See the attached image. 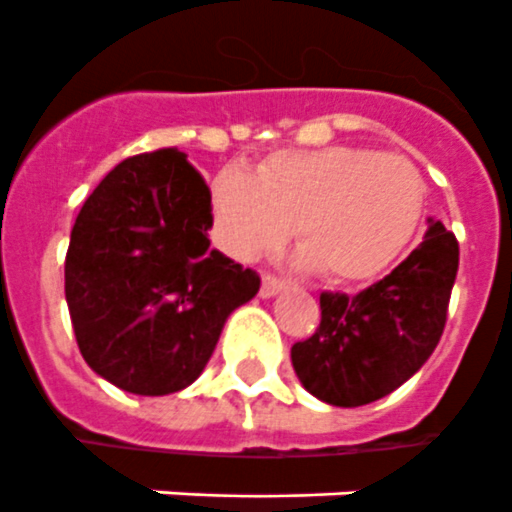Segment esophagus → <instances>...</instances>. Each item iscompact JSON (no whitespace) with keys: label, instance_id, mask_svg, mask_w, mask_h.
Instances as JSON below:
<instances>
[{"label":"esophagus","instance_id":"34e87169","mask_svg":"<svg viewBox=\"0 0 512 512\" xmlns=\"http://www.w3.org/2000/svg\"><path fill=\"white\" fill-rule=\"evenodd\" d=\"M280 290H285V280H280V277H275V275L261 277V296L272 298V296H277Z\"/></svg>","mask_w":512,"mask_h":512}]
</instances>
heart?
Returning a JSON list of instances; mask_svg holds the SVG:
<instances>
[{
    "instance_id": "obj_1",
    "label": "heart",
    "mask_w": 512,
    "mask_h": 512,
    "mask_svg": "<svg viewBox=\"0 0 512 512\" xmlns=\"http://www.w3.org/2000/svg\"><path fill=\"white\" fill-rule=\"evenodd\" d=\"M425 203V179L404 155L365 147L282 150L256 177L230 166L211 182V235L235 261L296 245L322 280L378 277L407 248Z\"/></svg>"
}]
</instances>
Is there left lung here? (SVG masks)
Wrapping results in <instances>:
<instances>
[{"instance_id": "left-lung-1", "label": "left lung", "mask_w": 512, "mask_h": 512, "mask_svg": "<svg viewBox=\"0 0 512 512\" xmlns=\"http://www.w3.org/2000/svg\"><path fill=\"white\" fill-rule=\"evenodd\" d=\"M457 264V237L431 222L391 275L357 296L322 293L320 327L290 349L306 391L335 407H362L410 380L444 333Z\"/></svg>"}]
</instances>
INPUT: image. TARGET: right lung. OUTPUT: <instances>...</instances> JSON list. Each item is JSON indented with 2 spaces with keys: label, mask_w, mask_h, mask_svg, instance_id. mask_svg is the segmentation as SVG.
<instances>
[{
  "label": "right lung",
  "mask_w": 512,
  "mask_h": 512,
  "mask_svg": "<svg viewBox=\"0 0 512 512\" xmlns=\"http://www.w3.org/2000/svg\"><path fill=\"white\" fill-rule=\"evenodd\" d=\"M211 190L174 147L126 158L84 200L65 253L81 357L129 394L198 378L261 277L211 248Z\"/></svg>",
  "instance_id": "right-lung-1"
}]
</instances>
